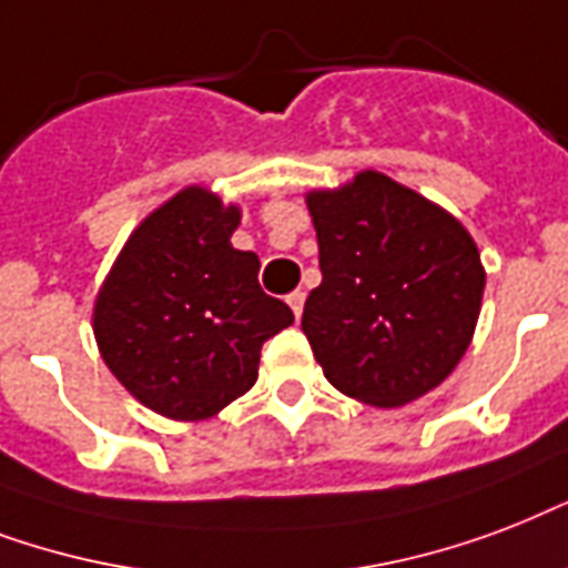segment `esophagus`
Segmentation results:
<instances>
[{
    "label": "esophagus",
    "instance_id": "34e87169",
    "mask_svg": "<svg viewBox=\"0 0 568 568\" xmlns=\"http://www.w3.org/2000/svg\"><path fill=\"white\" fill-rule=\"evenodd\" d=\"M287 305L293 307V314H296V320H298V316H302V307H305V293H302V290H296V293H290Z\"/></svg>",
    "mask_w": 568,
    "mask_h": 568
}]
</instances>
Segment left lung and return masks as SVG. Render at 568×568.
I'll return each instance as SVG.
<instances>
[{"instance_id": "obj_1", "label": "left lung", "mask_w": 568, "mask_h": 568, "mask_svg": "<svg viewBox=\"0 0 568 568\" xmlns=\"http://www.w3.org/2000/svg\"><path fill=\"white\" fill-rule=\"evenodd\" d=\"M320 287L302 332L346 397L394 408L438 388L471 344L486 270L463 222L379 171L307 192Z\"/></svg>"}]
</instances>
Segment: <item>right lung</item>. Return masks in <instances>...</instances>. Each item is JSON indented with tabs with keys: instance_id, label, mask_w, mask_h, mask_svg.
I'll return each instance as SVG.
<instances>
[{
	"instance_id": "obj_1",
	"label": "right lung",
	"mask_w": 568,
	"mask_h": 568,
	"mask_svg": "<svg viewBox=\"0 0 568 568\" xmlns=\"http://www.w3.org/2000/svg\"><path fill=\"white\" fill-rule=\"evenodd\" d=\"M236 224L240 206L186 186L135 227L97 293L105 367L171 420H204L243 397L261 346L293 323L257 284V254L231 245Z\"/></svg>"
}]
</instances>
